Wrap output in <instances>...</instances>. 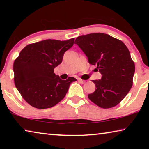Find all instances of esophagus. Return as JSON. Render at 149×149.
I'll return each mask as SVG.
<instances>
[{"mask_svg":"<svg viewBox=\"0 0 149 149\" xmlns=\"http://www.w3.org/2000/svg\"><path fill=\"white\" fill-rule=\"evenodd\" d=\"M78 81H79V83H81V84H85V80H83V79H78Z\"/></svg>","mask_w":149,"mask_h":149,"instance_id":"1","label":"esophagus"}]
</instances>
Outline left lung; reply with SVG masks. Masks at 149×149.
Segmentation results:
<instances>
[{
    "instance_id": "1",
    "label": "left lung",
    "mask_w": 149,
    "mask_h": 149,
    "mask_svg": "<svg viewBox=\"0 0 149 149\" xmlns=\"http://www.w3.org/2000/svg\"><path fill=\"white\" fill-rule=\"evenodd\" d=\"M75 43L102 74L100 79L92 80L97 89L88 95L89 99L102 108L119 104L132 87L135 69L127 47L120 40L102 33L81 35Z\"/></svg>"
}]
</instances>
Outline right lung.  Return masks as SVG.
<instances>
[{
	"instance_id": "obj_1",
	"label": "right lung",
	"mask_w": 149,
	"mask_h": 149,
	"mask_svg": "<svg viewBox=\"0 0 149 149\" xmlns=\"http://www.w3.org/2000/svg\"><path fill=\"white\" fill-rule=\"evenodd\" d=\"M74 39L43 40L27 45L19 52L14 62V84L29 104L39 109L54 107L64 99L70 84L76 81L73 77L62 80L54 73Z\"/></svg>"
}]
</instances>
